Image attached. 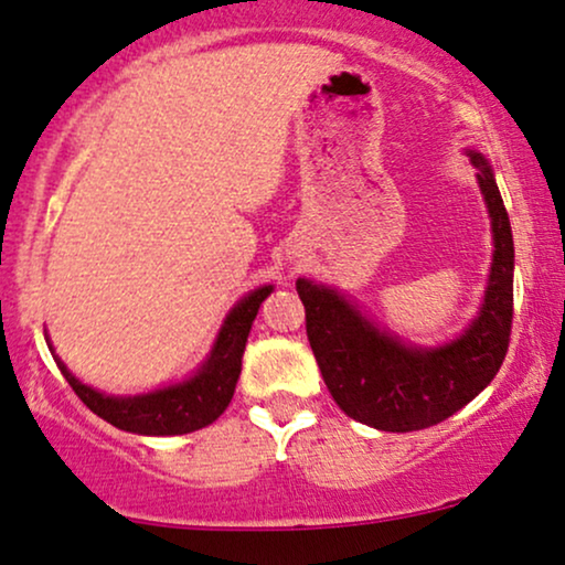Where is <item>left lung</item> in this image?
Masks as SVG:
<instances>
[{
	"label": "left lung",
	"instance_id": "left-lung-1",
	"mask_svg": "<svg viewBox=\"0 0 565 565\" xmlns=\"http://www.w3.org/2000/svg\"><path fill=\"white\" fill-rule=\"evenodd\" d=\"M479 186L492 217L494 255L484 305L466 334L437 350L405 348L379 331L334 289L300 278L305 329L334 403L382 431L437 426L471 403L505 360L513 326V231L492 168L481 154Z\"/></svg>",
	"mask_w": 565,
	"mask_h": 565
}]
</instances>
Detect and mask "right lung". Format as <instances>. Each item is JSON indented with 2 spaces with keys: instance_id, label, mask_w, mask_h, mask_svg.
I'll list each match as a JSON object with an SVG mask.
<instances>
[{
  "instance_id": "right-lung-1",
  "label": "right lung",
  "mask_w": 565,
  "mask_h": 565,
  "mask_svg": "<svg viewBox=\"0 0 565 565\" xmlns=\"http://www.w3.org/2000/svg\"><path fill=\"white\" fill-rule=\"evenodd\" d=\"M270 295V287L255 289L228 312L213 352L202 371L189 382L168 386V390L139 394V397H107L92 386L81 384L71 371L65 369L63 360H57V369L63 371L65 382L73 386L81 403L88 411L97 413L107 424L131 434H147V437H168V434H189L213 424V420L226 411L231 397H234L236 379L242 371L244 344H247L249 329L260 310V302Z\"/></svg>"
}]
</instances>
